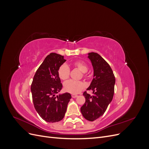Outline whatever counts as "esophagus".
I'll list each match as a JSON object with an SVG mask.
<instances>
[{
	"mask_svg": "<svg viewBox=\"0 0 149 149\" xmlns=\"http://www.w3.org/2000/svg\"><path fill=\"white\" fill-rule=\"evenodd\" d=\"M71 96H72V97L74 98V97H78V95H76V94H71Z\"/></svg>",
	"mask_w": 149,
	"mask_h": 149,
	"instance_id": "esophagus-1",
	"label": "esophagus"
}]
</instances>
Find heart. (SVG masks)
I'll return each instance as SVG.
<instances>
[{"instance_id":"heart-1","label":"heart","mask_w":149,"mask_h":149,"mask_svg":"<svg viewBox=\"0 0 149 149\" xmlns=\"http://www.w3.org/2000/svg\"><path fill=\"white\" fill-rule=\"evenodd\" d=\"M73 66L82 72L83 77L87 78L86 72L88 70L87 64L83 61H76L73 63ZM58 74L59 78L62 80L68 79L70 75V69L66 64L61 65L58 70ZM85 85L81 81L69 80L64 83V89L66 92L72 94H78L84 88Z\"/></svg>"}]
</instances>
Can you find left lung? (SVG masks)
Returning <instances> with one entry per match:
<instances>
[{
	"label": "left lung",
	"mask_w": 149,
	"mask_h": 149,
	"mask_svg": "<svg viewBox=\"0 0 149 149\" xmlns=\"http://www.w3.org/2000/svg\"><path fill=\"white\" fill-rule=\"evenodd\" d=\"M88 55L93 66L94 78L87 90H92L93 95L84 92L86 101L81 112L86 119L94 121L104 114L112 101L116 79L109 65L99 54L91 52Z\"/></svg>",
	"instance_id": "1"
}]
</instances>
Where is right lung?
<instances>
[{"label": "right lung", "instance_id": "add662e5", "mask_svg": "<svg viewBox=\"0 0 149 149\" xmlns=\"http://www.w3.org/2000/svg\"><path fill=\"white\" fill-rule=\"evenodd\" d=\"M65 61L64 56L51 53L36 71L31 85L35 109L48 123H56L63 119L71 98L68 93L55 96L63 86L58 70Z\"/></svg>", "mask_w": 149, "mask_h": 149}]
</instances>
